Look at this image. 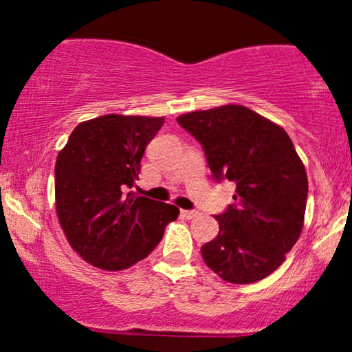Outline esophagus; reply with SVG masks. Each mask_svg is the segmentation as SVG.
Masks as SVG:
<instances>
[{
    "label": "esophagus",
    "instance_id": "1",
    "mask_svg": "<svg viewBox=\"0 0 352 352\" xmlns=\"http://www.w3.org/2000/svg\"><path fill=\"white\" fill-rule=\"evenodd\" d=\"M182 217L184 218H188V220H192V218H197L200 215L199 212H195V210H182Z\"/></svg>",
    "mask_w": 352,
    "mask_h": 352
}]
</instances>
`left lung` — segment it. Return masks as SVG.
Returning a JSON list of instances; mask_svg holds the SVG:
<instances>
[{"instance_id": "1", "label": "left lung", "mask_w": 352, "mask_h": 352, "mask_svg": "<svg viewBox=\"0 0 352 352\" xmlns=\"http://www.w3.org/2000/svg\"><path fill=\"white\" fill-rule=\"evenodd\" d=\"M204 147L213 179L235 182L220 232L201 246L218 276L248 285L285 261L305 223L308 177L285 129L252 109L228 104L177 117Z\"/></svg>"}]
</instances>
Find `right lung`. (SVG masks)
I'll return each mask as SVG.
<instances>
[{
  "mask_svg": "<svg viewBox=\"0 0 352 352\" xmlns=\"http://www.w3.org/2000/svg\"><path fill=\"white\" fill-rule=\"evenodd\" d=\"M164 117L107 114L80 122L56 160V213L84 261L119 272L153 252L179 208L127 192Z\"/></svg>",
  "mask_w": 352,
  "mask_h": 352,
  "instance_id": "obj_1",
  "label": "right lung"
}]
</instances>
